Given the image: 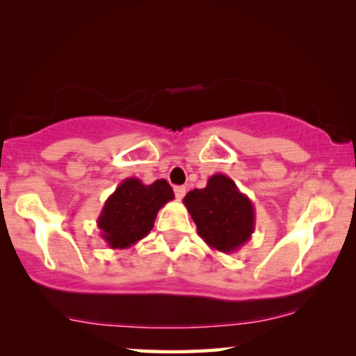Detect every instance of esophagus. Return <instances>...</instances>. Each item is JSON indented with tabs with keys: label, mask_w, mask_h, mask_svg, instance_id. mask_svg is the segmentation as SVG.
<instances>
[{
	"label": "esophagus",
	"mask_w": 356,
	"mask_h": 356,
	"mask_svg": "<svg viewBox=\"0 0 356 356\" xmlns=\"http://www.w3.org/2000/svg\"><path fill=\"white\" fill-rule=\"evenodd\" d=\"M184 194H186V188H184V186L175 188V196H177L178 201H181V199L184 197Z\"/></svg>",
	"instance_id": "34e87169"
}]
</instances>
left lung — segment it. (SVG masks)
<instances>
[{"mask_svg": "<svg viewBox=\"0 0 356 356\" xmlns=\"http://www.w3.org/2000/svg\"><path fill=\"white\" fill-rule=\"evenodd\" d=\"M183 204L196 223L199 236L212 250L232 254L254 233V206L227 175H212L206 188L189 191Z\"/></svg>", "mask_w": 356, "mask_h": 356, "instance_id": "obj_1", "label": "left lung"}]
</instances>
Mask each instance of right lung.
<instances>
[{
  "mask_svg": "<svg viewBox=\"0 0 356 356\" xmlns=\"http://www.w3.org/2000/svg\"><path fill=\"white\" fill-rule=\"evenodd\" d=\"M175 199L167 179L144 184L139 178H126L104 204L97 227L111 250H126L147 236L160 209Z\"/></svg>",
  "mask_w": 356,
  "mask_h": 356,
  "instance_id": "add662e5",
  "label": "right lung"
}]
</instances>
